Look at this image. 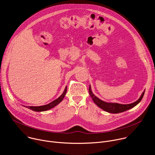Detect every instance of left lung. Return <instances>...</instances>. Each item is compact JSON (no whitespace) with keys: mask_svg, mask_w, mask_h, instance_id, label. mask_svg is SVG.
<instances>
[{"mask_svg":"<svg viewBox=\"0 0 155 155\" xmlns=\"http://www.w3.org/2000/svg\"><path fill=\"white\" fill-rule=\"evenodd\" d=\"M89 93L90 95L91 96L93 101L101 109L105 110V112H108V113H111V114H119L123 112L124 111H126L127 110H129L132 108L134 107L136 105H137L142 99L144 93H145V90L141 94L140 97L139 99L136 101V102L131 103L129 104H120L118 103H112V102H107L101 100L99 99L97 97H96L92 92L91 91V87L90 85L89 87Z\"/></svg>","mask_w":155,"mask_h":155,"instance_id":"obj_1","label":"left lung"}]
</instances>
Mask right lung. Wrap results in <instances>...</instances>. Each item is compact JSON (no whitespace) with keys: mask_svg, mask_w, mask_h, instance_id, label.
<instances>
[{"mask_svg":"<svg viewBox=\"0 0 155 155\" xmlns=\"http://www.w3.org/2000/svg\"><path fill=\"white\" fill-rule=\"evenodd\" d=\"M66 93H67V86H65L64 92L58 99H55L54 101H52L51 102H50L47 105H41V106H37V107H36V106H24V107H26V108H29L35 112L47 111V110H50V109L54 107L55 106H56L58 104H59L63 100Z\"/></svg>","mask_w":155,"mask_h":155,"instance_id":"1","label":"right lung"}]
</instances>
